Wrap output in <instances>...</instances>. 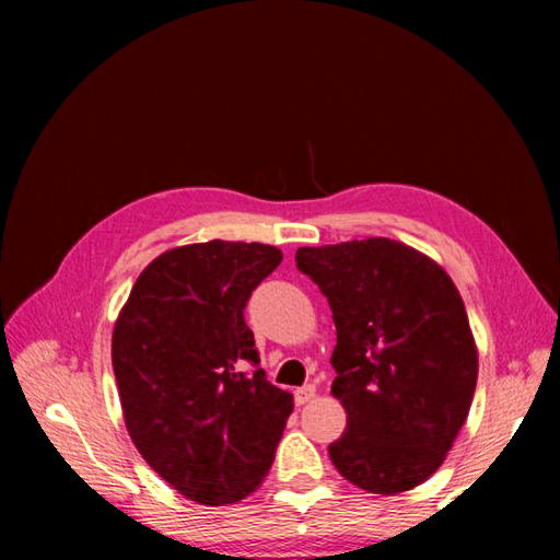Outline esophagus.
<instances>
[{"label": "esophagus", "mask_w": 560, "mask_h": 560, "mask_svg": "<svg viewBox=\"0 0 560 560\" xmlns=\"http://www.w3.org/2000/svg\"><path fill=\"white\" fill-rule=\"evenodd\" d=\"M313 397H315V385H303L295 389V404H299V407H303V404H307Z\"/></svg>", "instance_id": "1"}]
</instances>
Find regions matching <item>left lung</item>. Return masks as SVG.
<instances>
[{
	"label": "left lung",
	"instance_id": "8db88e82",
	"mask_svg": "<svg viewBox=\"0 0 560 560\" xmlns=\"http://www.w3.org/2000/svg\"><path fill=\"white\" fill-rule=\"evenodd\" d=\"M295 265L331 307L347 431L329 445L343 479L395 495L443 464L467 421L479 359L455 283L389 237L301 247Z\"/></svg>",
	"mask_w": 560,
	"mask_h": 560
}]
</instances>
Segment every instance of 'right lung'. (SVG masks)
Wrapping results in <instances>:
<instances>
[{
  "instance_id": "1",
  "label": "right lung",
  "mask_w": 560,
  "mask_h": 560,
  "mask_svg": "<svg viewBox=\"0 0 560 560\" xmlns=\"http://www.w3.org/2000/svg\"><path fill=\"white\" fill-rule=\"evenodd\" d=\"M281 249L209 241L175 247L139 273L113 331L125 423L149 467L201 505L253 493L293 409L259 368L249 295ZM256 371L245 374L242 368Z\"/></svg>"
}]
</instances>
